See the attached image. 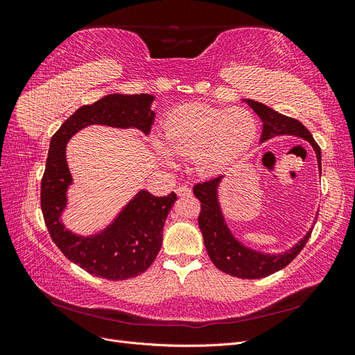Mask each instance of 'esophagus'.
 Here are the masks:
<instances>
[{
    "mask_svg": "<svg viewBox=\"0 0 355 355\" xmlns=\"http://www.w3.org/2000/svg\"><path fill=\"white\" fill-rule=\"evenodd\" d=\"M176 194H178L179 197H191V196H192V191H191V188H188V187H179V188L176 189Z\"/></svg>",
    "mask_w": 355,
    "mask_h": 355,
    "instance_id": "34e87169",
    "label": "esophagus"
}]
</instances>
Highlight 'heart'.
Wrapping results in <instances>:
<instances>
[{"instance_id": "obj_1", "label": "heart", "mask_w": 355, "mask_h": 355, "mask_svg": "<svg viewBox=\"0 0 355 355\" xmlns=\"http://www.w3.org/2000/svg\"><path fill=\"white\" fill-rule=\"evenodd\" d=\"M256 133L257 123L249 111L189 103L170 112L164 120L163 137L168 148L153 141V149L166 164H173L171 154L192 158L200 175L213 176L241 157Z\"/></svg>"}]
</instances>
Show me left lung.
I'll return each mask as SVG.
<instances>
[{
	"mask_svg": "<svg viewBox=\"0 0 355 355\" xmlns=\"http://www.w3.org/2000/svg\"><path fill=\"white\" fill-rule=\"evenodd\" d=\"M245 102L261 116L263 123L261 137L262 142L282 135H292L305 139L314 148L321 173V149L314 141L313 135L309 133V130L302 123L295 120V118L278 114L277 111L271 110L270 106L261 102H254L250 99H245ZM222 178L223 176H218L210 180L201 182V184H197L194 187V196L201 202L198 225L202 232L204 245H206V250L213 265L225 274L239 278H247V280L263 278L283 270L304 249L306 241L311 237L313 228L306 232L302 240L284 253L268 254L252 250L249 247L243 245L230 231L219 206L218 187Z\"/></svg>",
	"mask_w": 355,
	"mask_h": 355,
	"instance_id": "8db88e82",
	"label": "left lung"
}]
</instances>
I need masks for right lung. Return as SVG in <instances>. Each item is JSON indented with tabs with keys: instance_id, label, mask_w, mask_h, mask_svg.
I'll list each match as a JSON object with an SVG mask.
<instances>
[{
	"instance_id": "obj_1",
	"label": "right lung",
	"mask_w": 355,
	"mask_h": 355,
	"mask_svg": "<svg viewBox=\"0 0 355 355\" xmlns=\"http://www.w3.org/2000/svg\"><path fill=\"white\" fill-rule=\"evenodd\" d=\"M151 94H108L75 111L53 135L41 180V210L51 240L68 259L84 271L106 280H127L145 272L163 243V227L176 201L175 192L155 197L139 191L108 228L90 237L71 232L62 223L67 191L72 184L67 163V144L81 128L92 124L151 132L155 112Z\"/></svg>"
}]
</instances>
